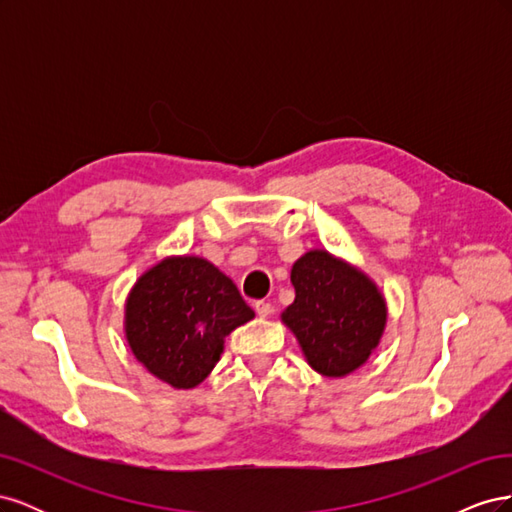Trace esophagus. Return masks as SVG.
<instances>
[{
	"label": "esophagus",
	"instance_id": "esophagus-1",
	"mask_svg": "<svg viewBox=\"0 0 512 512\" xmlns=\"http://www.w3.org/2000/svg\"><path fill=\"white\" fill-rule=\"evenodd\" d=\"M254 309H256V314H258L260 318H267V316H271V312H273L271 303H267V301H256V303H254Z\"/></svg>",
	"mask_w": 512,
	"mask_h": 512
}]
</instances>
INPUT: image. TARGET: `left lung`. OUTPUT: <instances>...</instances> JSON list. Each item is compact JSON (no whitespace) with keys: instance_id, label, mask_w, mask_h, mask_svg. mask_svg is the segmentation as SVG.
Returning a JSON list of instances; mask_svg holds the SVG:
<instances>
[{"instance_id":"obj_1","label":"left lung","mask_w":512,"mask_h":512,"mask_svg":"<svg viewBox=\"0 0 512 512\" xmlns=\"http://www.w3.org/2000/svg\"><path fill=\"white\" fill-rule=\"evenodd\" d=\"M294 301L282 322L307 363L327 378L359 369L380 344L386 301L374 280L327 250H309L292 265Z\"/></svg>"}]
</instances>
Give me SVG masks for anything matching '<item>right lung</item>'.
Masks as SVG:
<instances>
[{"instance_id":"1","label":"right lung","mask_w":512,"mask_h":512,"mask_svg":"<svg viewBox=\"0 0 512 512\" xmlns=\"http://www.w3.org/2000/svg\"><path fill=\"white\" fill-rule=\"evenodd\" d=\"M254 318L237 286L200 256H168L138 277L126 301V339L149 374L194 389L224 352V337Z\"/></svg>"}]
</instances>
